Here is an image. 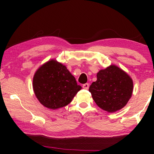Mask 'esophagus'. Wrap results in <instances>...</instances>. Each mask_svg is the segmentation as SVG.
I'll return each instance as SVG.
<instances>
[{"label":"esophagus","mask_w":154,"mask_h":154,"mask_svg":"<svg viewBox=\"0 0 154 154\" xmlns=\"http://www.w3.org/2000/svg\"><path fill=\"white\" fill-rule=\"evenodd\" d=\"M83 88L85 90H88V88H89V84H88V83H85V84H83Z\"/></svg>","instance_id":"1"}]
</instances>
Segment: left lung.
Listing matches in <instances>:
<instances>
[{
	"instance_id": "1",
	"label": "left lung",
	"mask_w": 154,
	"mask_h": 154,
	"mask_svg": "<svg viewBox=\"0 0 154 154\" xmlns=\"http://www.w3.org/2000/svg\"><path fill=\"white\" fill-rule=\"evenodd\" d=\"M132 91V79L116 65L100 70L97 73V80L89 88L96 105L109 113L126 106L131 98Z\"/></svg>"
}]
</instances>
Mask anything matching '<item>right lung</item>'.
Returning a JSON list of instances; mask_svg holds the SVG:
<instances>
[{
    "instance_id": "obj_1",
    "label": "right lung",
    "mask_w": 154,
    "mask_h": 154,
    "mask_svg": "<svg viewBox=\"0 0 154 154\" xmlns=\"http://www.w3.org/2000/svg\"><path fill=\"white\" fill-rule=\"evenodd\" d=\"M32 86L41 104L51 109L69 105L82 89L66 67L55 60L38 68L34 75Z\"/></svg>"
}]
</instances>
